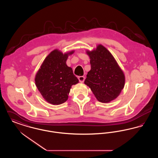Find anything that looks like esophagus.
<instances>
[{"mask_svg":"<svg viewBox=\"0 0 158 158\" xmlns=\"http://www.w3.org/2000/svg\"><path fill=\"white\" fill-rule=\"evenodd\" d=\"M78 79L79 81V82L81 83H83L85 81V77L84 76H79L78 77Z\"/></svg>","mask_w":158,"mask_h":158,"instance_id":"esophagus-1","label":"esophagus"}]
</instances>
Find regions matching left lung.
I'll use <instances>...</instances> for the list:
<instances>
[{"label":"left lung","instance_id":"obj_1","mask_svg":"<svg viewBox=\"0 0 158 158\" xmlns=\"http://www.w3.org/2000/svg\"><path fill=\"white\" fill-rule=\"evenodd\" d=\"M91 69L85 84L89 86L98 101L108 103L117 98L125 85V75L118 63L104 45L98 44L86 51Z\"/></svg>","mask_w":158,"mask_h":158}]
</instances>
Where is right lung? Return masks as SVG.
<instances>
[{"label": "right lung", "mask_w": 158, "mask_h": 158, "mask_svg": "<svg viewBox=\"0 0 158 158\" xmlns=\"http://www.w3.org/2000/svg\"><path fill=\"white\" fill-rule=\"evenodd\" d=\"M75 52L63 53L55 49L42 63L35 75V83L45 101L53 105H60L68 99L72 86L79 82L73 70L66 64L68 57Z\"/></svg>", "instance_id": "1"}]
</instances>
